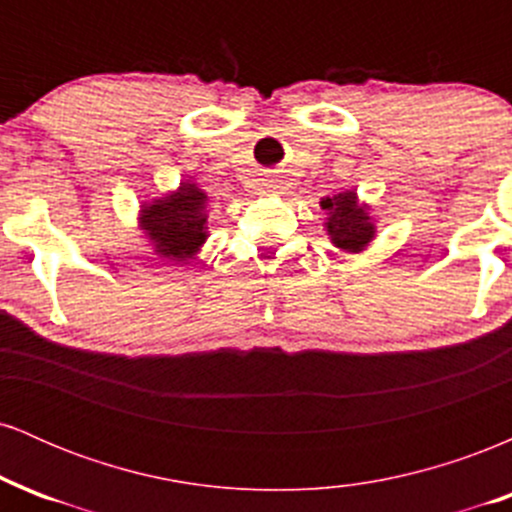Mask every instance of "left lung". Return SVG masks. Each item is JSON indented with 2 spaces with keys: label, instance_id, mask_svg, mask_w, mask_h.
Masks as SVG:
<instances>
[{
  "label": "left lung",
  "instance_id": "8db88e82",
  "mask_svg": "<svg viewBox=\"0 0 512 512\" xmlns=\"http://www.w3.org/2000/svg\"><path fill=\"white\" fill-rule=\"evenodd\" d=\"M320 207L327 211V236L344 252H361L375 236V226L368 216L366 204H358L354 190L322 199Z\"/></svg>",
  "mask_w": 512,
  "mask_h": 512
}]
</instances>
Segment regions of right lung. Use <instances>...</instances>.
<instances>
[{"mask_svg": "<svg viewBox=\"0 0 512 512\" xmlns=\"http://www.w3.org/2000/svg\"><path fill=\"white\" fill-rule=\"evenodd\" d=\"M207 192L195 182H180L178 192L144 204L139 226L158 255L187 262L207 240Z\"/></svg>", "mask_w": 512, "mask_h": 512, "instance_id": "right-lung-1", "label": "right lung"}]
</instances>
